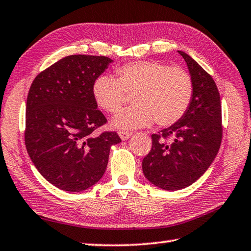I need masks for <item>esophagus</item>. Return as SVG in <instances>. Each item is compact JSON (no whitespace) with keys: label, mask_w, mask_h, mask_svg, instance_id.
<instances>
[{"label":"esophagus","mask_w":251,"mask_h":251,"mask_svg":"<svg viewBox=\"0 0 251 251\" xmlns=\"http://www.w3.org/2000/svg\"><path fill=\"white\" fill-rule=\"evenodd\" d=\"M118 135H120V137L122 138V141H127V139L130 138V136L133 135V133H130V131L120 130V131H118Z\"/></svg>","instance_id":"34e87169"}]
</instances>
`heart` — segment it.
Returning a JSON list of instances; mask_svg holds the SVG:
<instances>
[{
	"label": "heart",
	"mask_w": 251,
	"mask_h": 251,
	"mask_svg": "<svg viewBox=\"0 0 251 251\" xmlns=\"http://www.w3.org/2000/svg\"><path fill=\"white\" fill-rule=\"evenodd\" d=\"M117 78L100 75L93 84V97L101 109L117 113L126 94H134V107L123 110L112 120L120 129H135L156 122L171 126L185 115L193 99L190 75L180 67L156 61L127 63L116 70Z\"/></svg>",
	"instance_id": "heart-1"
}]
</instances>
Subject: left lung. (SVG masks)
Here are the masks:
<instances>
[{"mask_svg": "<svg viewBox=\"0 0 251 251\" xmlns=\"http://www.w3.org/2000/svg\"><path fill=\"white\" fill-rule=\"evenodd\" d=\"M178 53L193 80V99L179 121L151 135V150L142 164L152 185L171 192L186 188L205 174L223 137L222 105L215 80L188 54Z\"/></svg>", "mask_w": 251, "mask_h": 251, "instance_id": "8db88e82", "label": "left lung"}]
</instances>
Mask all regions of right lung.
Wrapping results in <instances>:
<instances>
[{"label":"right lung","instance_id":"right-lung-1","mask_svg":"<svg viewBox=\"0 0 251 251\" xmlns=\"http://www.w3.org/2000/svg\"><path fill=\"white\" fill-rule=\"evenodd\" d=\"M113 59L70 55L41 72L26 100L25 145L46 180L66 192H83L106 171L115 131L95 135L106 124L93 97V84Z\"/></svg>","mask_w":251,"mask_h":251}]
</instances>
